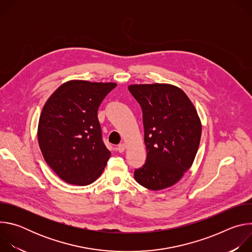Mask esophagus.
I'll return each mask as SVG.
<instances>
[{
	"label": "esophagus",
	"instance_id": "34e87169",
	"mask_svg": "<svg viewBox=\"0 0 252 252\" xmlns=\"http://www.w3.org/2000/svg\"><path fill=\"white\" fill-rule=\"evenodd\" d=\"M125 150H126V145H125V143H120V145L118 146L119 153H124Z\"/></svg>",
	"mask_w": 252,
	"mask_h": 252
}]
</instances>
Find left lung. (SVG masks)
Segmentation results:
<instances>
[{"instance_id": "8db88e82", "label": "left lung", "mask_w": 252, "mask_h": 252, "mask_svg": "<svg viewBox=\"0 0 252 252\" xmlns=\"http://www.w3.org/2000/svg\"><path fill=\"white\" fill-rule=\"evenodd\" d=\"M128 91L141 107L147 148L135 181L152 190L169 188L196 156L201 136L197 112L185 92L171 85H131Z\"/></svg>"}]
</instances>
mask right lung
Listing matches in <instances>:
<instances>
[{
  "mask_svg": "<svg viewBox=\"0 0 252 252\" xmlns=\"http://www.w3.org/2000/svg\"><path fill=\"white\" fill-rule=\"evenodd\" d=\"M116 87L114 83L69 81L43 107L38 126L40 149L46 162L67 184L94 183L111 157L102 140L97 110Z\"/></svg>",
  "mask_w": 252,
  "mask_h": 252,
  "instance_id": "add662e5",
  "label": "right lung"
}]
</instances>
